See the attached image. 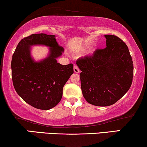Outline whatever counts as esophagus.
<instances>
[{
    "label": "esophagus",
    "instance_id": "esophagus-1",
    "mask_svg": "<svg viewBox=\"0 0 147 147\" xmlns=\"http://www.w3.org/2000/svg\"><path fill=\"white\" fill-rule=\"evenodd\" d=\"M74 72H75V73H76V74H78L80 72V69H79L77 65H75V66L74 67Z\"/></svg>",
    "mask_w": 147,
    "mask_h": 147
}]
</instances>
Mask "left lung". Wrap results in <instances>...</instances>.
I'll return each instance as SVG.
<instances>
[{
  "label": "left lung",
  "mask_w": 147,
  "mask_h": 147,
  "mask_svg": "<svg viewBox=\"0 0 147 147\" xmlns=\"http://www.w3.org/2000/svg\"><path fill=\"white\" fill-rule=\"evenodd\" d=\"M106 47L91 56L77 60L84 99L94 106L115 104L131 86L134 64L125 43L115 35H106Z\"/></svg>",
  "instance_id": "1"
}]
</instances>
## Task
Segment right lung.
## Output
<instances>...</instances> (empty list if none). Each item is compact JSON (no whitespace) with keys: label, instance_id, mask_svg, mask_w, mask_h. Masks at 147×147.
I'll return each mask as SVG.
<instances>
[{"label":"right lung","instance_id":"1","mask_svg":"<svg viewBox=\"0 0 147 147\" xmlns=\"http://www.w3.org/2000/svg\"><path fill=\"white\" fill-rule=\"evenodd\" d=\"M33 45L50 47L49 57L35 62L30 53ZM63 52L54 35L32 34L20 41L12 57L11 76L16 91L25 102L40 110L51 109L60 102L63 86L74 74L72 63H57Z\"/></svg>","mask_w":147,"mask_h":147}]
</instances>
